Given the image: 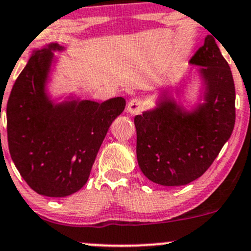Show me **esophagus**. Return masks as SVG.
<instances>
[{
	"instance_id": "obj_1",
	"label": "esophagus",
	"mask_w": 251,
	"mask_h": 251,
	"mask_svg": "<svg viewBox=\"0 0 251 251\" xmlns=\"http://www.w3.org/2000/svg\"><path fill=\"white\" fill-rule=\"evenodd\" d=\"M144 109V102L140 99H132L127 104V112L131 114H139Z\"/></svg>"
}]
</instances>
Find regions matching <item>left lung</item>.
Here are the masks:
<instances>
[{
	"label": "left lung",
	"mask_w": 251,
	"mask_h": 251,
	"mask_svg": "<svg viewBox=\"0 0 251 251\" xmlns=\"http://www.w3.org/2000/svg\"><path fill=\"white\" fill-rule=\"evenodd\" d=\"M202 81V103L192 111L163 95L155 108L134 117L137 161L162 186H183L200 177L227 142L236 119L235 83L212 35L189 60Z\"/></svg>",
	"instance_id": "1"
}]
</instances>
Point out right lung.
Returning a JSON list of instances; mask_svg holds the SVG:
<instances>
[{
	"label": "right lung",
	"instance_id": "obj_1",
	"mask_svg": "<svg viewBox=\"0 0 251 251\" xmlns=\"http://www.w3.org/2000/svg\"><path fill=\"white\" fill-rule=\"evenodd\" d=\"M34 50L16 78L7 103L8 147L16 169L38 194L63 198L87 183L107 131L126 106L124 98L104 102L68 96L56 102L46 84L54 51Z\"/></svg>",
	"mask_w": 251,
	"mask_h": 251
}]
</instances>
